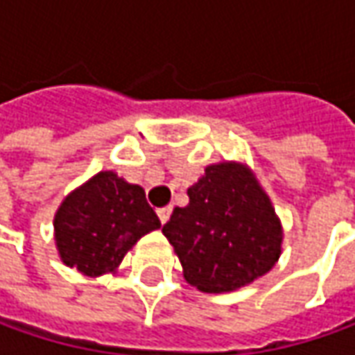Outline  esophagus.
<instances>
[{
  "instance_id": "34e87169",
  "label": "esophagus",
  "mask_w": 355,
  "mask_h": 355,
  "mask_svg": "<svg viewBox=\"0 0 355 355\" xmlns=\"http://www.w3.org/2000/svg\"><path fill=\"white\" fill-rule=\"evenodd\" d=\"M171 211H173V207H171V205H168V207H159V209H157V217H159L162 225H164V223H168Z\"/></svg>"
}]
</instances>
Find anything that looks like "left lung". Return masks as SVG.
Listing matches in <instances>:
<instances>
[{
	"instance_id": "8db88e82",
	"label": "left lung",
	"mask_w": 355,
	"mask_h": 355,
	"mask_svg": "<svg viewBox=\"0 0 355 355\" xmlns=\"http://www.w3.org/2000/svg\"><path fill=\"white\" fill-rule=\"evenodd\" d=\"M162 233L203 293H229L268 272L280 257L282 231L266 193L239 164H217L187 189Z\"/></svg>"
}]
</instances>
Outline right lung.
<instances>
[{
	"instance_id": "right-lung-1",
	"label": "right lung",
	"mask_w": 355,
	"mask_h": 355,
	"mask_svg": "<svg viewBox=\"0 0 355 355\" xmlns=\"http://www.w3.org/2000/svg\"><path fill=\"white\" fill-rule=\"evenodd\" d=\"M159 225L140 185L101 171L62 201L55 241L64 265L98 277L112 272L136 241Z\"/></svg>"
}]
</instances>
